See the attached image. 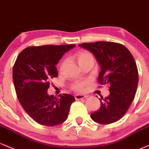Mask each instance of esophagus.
Wrapping results in <instances>:
<instances>
[{
    "mask_svg": "<svg viewBox=\"0 0 149 149\" xmlns=\"http://www.w3.org/2000/svg\"><path fill=\"white\" fill-rule=\"evenodd\" d=\"M87 97L86 95H75L74 98L76 100H83V99H85Z\"/></svg>",
    "mask_w": 149,
    "mask_h": 149,
    "instance_id": "34e87169",
    "label": "esophagus"
}]
</instances>
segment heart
I'll return each instance as SVG.
<instances>
[{
    "label": "heart",
    "instance_id": "b5f03b06",
    "mask_svg": "<svg viewBox=\"0 0 149 149\" xmlns=\"http://www.w3.org/2000/svg\"><path fill=\"white\" fill-rule=\"evenodd\" d=\"M77 59L79 63V65L82 62L85 61L86 60L88 59H94V57H93V54L91 53H90L87 51H82V52H78L76 55ZM66 61H63L62 62L61 64L60 65V70H62L63 69L64 66L65 65ZM88 85V81H76L73 82L71 85V88L73 91H77V92H82L85 90L86 86Z\"/></svg>",
    "mask_w": 149,
    "mask_h": 149
}]
</instances>
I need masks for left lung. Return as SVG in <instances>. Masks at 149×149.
<instances>
[{
	"instance_id": "obj_1",
	"label": "left lung",
	"mask_w": 149,
	"mask_h": 149,
	"mask_svg": "<svg viewBox=\"0 0 149 149\" xmlns=\"http://www.w3.org/2000/svg\"><path fill=\"white\" fill-rule=\"evenodd\" d=\"M79 45L93 53L100 64L99 84H110V95L100 99V109L91 114V118L101 124L117 122L127 112L136 93L138 71L133 55L124 45L115 42Z\"/></svg>"
}]
</instances>
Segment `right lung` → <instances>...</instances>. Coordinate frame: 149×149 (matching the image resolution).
I'll use <instances>...</instances> for the list:
<instances>
[{"label": "right lung", "instance_id": "obj_1", "mask_svg": "<svg viewBox=\"0 0 149 149\" xmlns=\"http://www.w3.org/2000/svg\"><path fill=\"white\" fill-rule=\"evenodd\" d=\"M74 47V44L31 46L16 58L12 74L16 96L29 116L41 125L54 126L65 122L75 101L70 94L59 95V98L47 94L50 79L58 76L56 65Z\"/></svg>", "mask_w": 149, "mask_h": 149}]
</instances>
